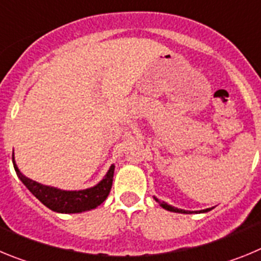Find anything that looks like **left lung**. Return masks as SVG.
<instances>
[{
	"instance_id": "left-lung-1",
	"label": "left lung",
	"mask_w": 261,
	"mask_h": 261,
	"mask_svg": "<svg viewBox=\"0 0 261 261\" xmlns=\"http://www.w3.org/2000/svg\"><path fill=\"white\" fill-rule=\"evenodd\" d=\"M154 200H155V201L158 202V204L161 205V206H162L163 209H166V211L175 212V213H191V212H188V211H183V209H177V208H175V206H171V205H168L167 202L161 201V200H158V199H156V197H154ZM209 211H211V208L204 209V211H200V213H206V212H209Z\"/></svg>"
}]
</instances>
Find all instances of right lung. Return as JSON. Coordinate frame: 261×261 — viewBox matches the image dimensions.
Segmentation results:
<instances>
[{
    "mask_svg": "<svg viewBox=\"0 0 261 261\" xmlns=\"http://www.w3.org/2000/svg\"><path fill=\"white\" fill-rule=\"evenodd\" d=\"M13 165L18 177L29 188L30 192L35 196L39 201L43 202L47 208H49L53 212H57V213H81V212L95 209L98 205H100L107 199L111 187H112L115 171V166L112 165L106 176L103 177V180L99 181L95 187H91L87 190L62 191L57 190L55 187L43 186V184L24 176L19 171L18 166L15 165L14 155Z\"/></svg>",
    "mask_w": 261,
    "mask_h": 261,
    "instance_id": "add662e5",
    "label": "right lung"
}]
</instances>
